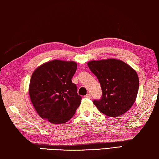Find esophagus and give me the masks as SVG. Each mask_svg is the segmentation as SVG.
<instances>
[{
    "label": "esophagus",
    "instance_id": "34e87169",
    "mask_svg": "<svg viewBox=\"0 0 159 159\" xmlns=\"http://www.w3.org/2000/svg\"><path fill=\"white\" fill-rule=\"evenodd\" d=\"M85 98H89V99H90V98H91V95H90V93H89V94H87L86 95H85Z\"/></svg>",
    "mask_w": 159,
    "mask_h": 159
}]
</instances>
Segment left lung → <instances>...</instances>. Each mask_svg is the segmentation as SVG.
Segmentation results:
<instances>
[{"label": "left lung", "mask_w": 159, "mask_h": 159, "mask_svg": "<svg viewBox=\"0 0 159 159\" xmlns=\"http://www.w3.org/2000/svg\"><path fill=\"white\" fill-rule=\"evenodd\" d=\"M88 66L101 86V98L93 100L99 111L112 117L127 112L135 102L139 90L136 70L115 59L90 61Z\"/></svg>", "instance_id": "8db88e82"}]
</instances>
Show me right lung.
Here are the masks:
<instances>
[{
  "label": "right lung",
  "mask_w": 159,
  "mask_h": 159,
  "mask_svg": "<svg viewBox=\"0 0 159 159\" xmlns=\"http://www.w3.org/2000/svg\"><path fill=\"white\" fill-rule=\"evenodd\" d=\"M76 69L75 62L57 59L35 69L30 79L29 94L42 119L63 124L74 116L81 101L76 85L71 81Z\"/></svg>",
  "instance_id": "1"
}]
</instances>
